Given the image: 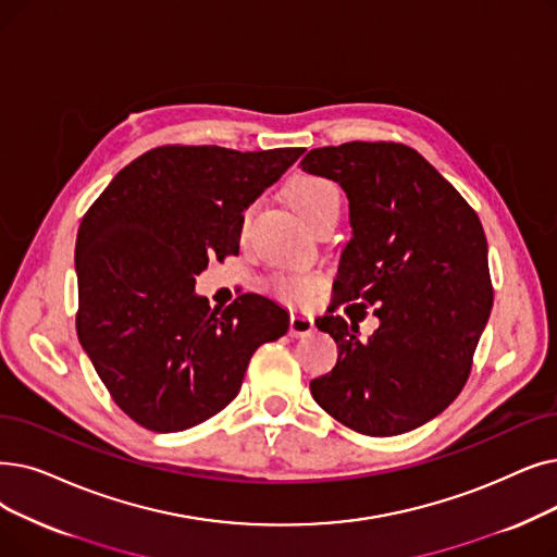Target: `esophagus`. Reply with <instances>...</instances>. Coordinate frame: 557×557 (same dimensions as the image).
Wrapping results in <instances>:
<instances>
[{"label":"esophagus","instance_id":"34e87169","mask_svg":"<svg viewBox=\"0 0 557 557\" xmlns=\"http://www.w3.org/2000/svg\"><path fill=\"white\" fill-rule=\"evenodd\" d=\"M288 332L294 336H305L313 332V319L307 311H292V323H288Z\"/></svg>","mask_w":557,"mask_h":557}]
</instances>
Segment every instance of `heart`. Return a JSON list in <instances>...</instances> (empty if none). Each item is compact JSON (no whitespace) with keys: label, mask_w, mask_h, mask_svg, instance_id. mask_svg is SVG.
Instances as JSON below:
<instances>
[{"label":"heart","mask_w":557,"mask_h":557,"mask_svg":"<svg viewBox=\"0 0 557 557\" xmlns=\"http://www.w3.org/2000/svg\"><path fill=\"white\" fill-rule=\"evenodd\" d=\"M288 200L296 207V211L302 215L305 221H309L313 213H319L323 207L338 202V190L332 182L323 177H313V175H300L292 184H288ZM280 292L284 296L292 298H305L311 294L313 288V277L309 275H294V277H284L280 280Z\"/></svg>","instance_id":"heart-1"}]
</instances>
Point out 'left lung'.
<instances>
[{
  "label": "left lung",
  "instance_id": "8db88e82",
  "mask_svg": "<svg viewBox=\"0 0 557 557\" xmlns=\"http://www.w3.org/2000/svg\"><path fill=\"white\" fill-rule=\"evenodd\" d=\"M300 168L336 182L348 198L352 236L338 259L336 305H373L380 321L361 342L357 323L332 311L317 319L338 357L311 380V396L369 437L414 430L462 392L490 319L494 294L478 213L405 145H327L307 152Z\"/></svg>",
  "mask_w": 557,
  "mask_h": 557
}]
</instances>
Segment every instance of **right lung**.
Masks as SVG:
<instances>
[{"label": "right lung", "instance_id": "1", "mask_svg": "<svg viewBox=\"0 0 557 557\" xmlns=\"http://www.w3.org/2000/svg\"><path fill=\"white\" fill-rule=\"evenodd\" d=\"M305 148H157L120 171L77 232V334L136 423L180 432L238 394L252 352L288 330L257 294L225 311L196 294L209 259L238 255L244 211Z\"/></svg>", "mask_w": 557, "mask_h": 557}]
</instances>
